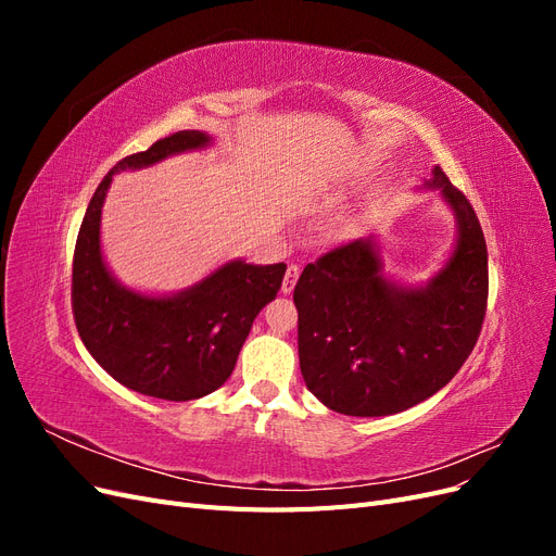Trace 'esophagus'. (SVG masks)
Returning <instances> with one entry per match:
<instances>
[{"label": "esophagus", "instance_id": "esophagus-1", "mask_svg": "<svg viewBox=\"0 0 556 556\" xmlns=\"http://www.w3.org/2000/svg\"><path fill=\"white\" fill-rule=\"evenodd\" d=\"M296 278H299V266H296V264H290L288 271H285L282 285H280V292H282V294H292L294 285H296Z\"/></svg>", "mask_w": 556, "mask_h": 556}]
</instances>
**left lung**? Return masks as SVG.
Returning <instances> with one entry per match:
<instances>
[{
	"label": "left lung",
	"mask_w": 556,
	"mask_h": 556,
	"mask_svg": "<svg viewBox=\"0 0 556 556\" xmlns=\"http://www.w3.org/2000/svg\"><path fill=\"white\" fill-rule=\"evenodd\" d=\"M425 188L441 190L457 220L452 255L427 285L387 278L374 237L325 252L299 276L301 376L336 413L408 410L457 376L476 348L490 292L482 227L441 166Z\"/></svg>",
	"instance_id": "left-lung-1"
}]
</instances>
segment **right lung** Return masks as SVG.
Returning <instances> with one entry per match:
<instances>
[{
  "instance_id": "obj_1",
  "label": "right lung",
  "mask_w": 556,
  "mask_h": 556,
  "mask_svg": "<svg viewBox=\"0 0 556 556\" xmlns=\"http://www.w3.org/2000/svg\"><path fill=\"white\" fill-rule=\"evenodd\" d=\"M206 146V131L185 129L117 162L90 199L74 250L72 308L83 345L111 378L164 401L201 399L225 384L252 323L276 299L288 268L282 262L233 260L169 296L134 292L109 271L99 225L113 176Z\"/></svg>"
}]
</instances>
